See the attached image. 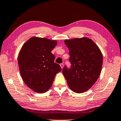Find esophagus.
Masks as SVG:
<instances>
[{
  "instance_id": "obj_1",
  "label": "esophagus",
  "mask_w": 121,
  "mask_h": 121,
  "mask_svg": "<svg viewBox=\"0 0 121 121\" xmlns=\"http://www.w3.org/2000/svg\"><path fill=\"white\" fill-rule=\"evenodd\" d=\"M60 66L61 68H62V69H63V66H64V65H63V63H61V64H60Z\"/></svg>"
}]
</instances>
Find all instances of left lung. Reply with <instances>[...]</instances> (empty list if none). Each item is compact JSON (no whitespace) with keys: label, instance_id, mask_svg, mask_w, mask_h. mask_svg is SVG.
Segmentation results:
<instances>
[{"label":"left lung","instance_id":"left-lung-1","mask_svg":"<svg viewBox=\"0 0 121 121\" xmlns=\"http://www.w3.org/2000/svg\"><path fill=\"white\" fill-rule=\"evenodd\" d=\"M69 50L71 68L65 66L62 70L71 91L81 93L95 83L100 74L103 55L98 46L87 37L65 40Z\"/></svg>","mask_w":121,"mask_h":121}]
</instances>
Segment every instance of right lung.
<instances>
[{
  "instance_id": "add662e5",
  "label": "right lung",
  "mask_w": 121,
  "mask_h": 121,
  "mask_svg": "<svg viewBox=\"0 0 121 121\" xmlns=\"http://www.w3.org/2000/svg\"><path fill=\"white\" fill-rule=\"evenodd\" d=\"M57 44L56 40L33 36L24 43L19 52L18 64L22 80L34 92H47L56 75L61 71L51 53Z\"/></svg>"
}]
</instances>
